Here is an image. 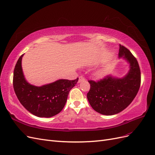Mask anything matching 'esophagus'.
<instances>
[{"label":"esophagus","mask_w":155,"mask_h":155,"mask_svg":"<svg viewBox=\"0 0 155 155\" xmlns=\"http://www.w3.org/2000/svg\"><path fill=\"white\" fill-rule=\"evenodd\" d=\"M84 80H85V78H84L83 76H79V77L78 83H81V82L83 81Z\"/></svg>","instance_id":"obj_1"}]
</instances>
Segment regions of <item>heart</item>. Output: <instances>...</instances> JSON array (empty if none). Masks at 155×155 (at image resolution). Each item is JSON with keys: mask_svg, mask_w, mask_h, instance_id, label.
<instances>
[{"mask_svg": "<svg viewBox=\"0 0 155 155\" xmlns=\"http://www.w3.org/2000/svg\"><path fill=\"white\" fill-rule=\"evenodd\" d=\"M99 76H103V72H100L99 73Z\"/></svg>", "mask_w": 155, "mask_h": 155, "instance_id": "obj_1", "label": "heart"}]
</instances>
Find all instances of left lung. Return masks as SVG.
<instances>
[{"label":"left lung","mask_w":155,"mask_h":155,"mask_svg":"<svg viewBox=\"0 0 155 155\" xmlns=\"http://www.w3.org/2000/svg\"><path fill=\"white\" fill-rule=\"evenodd\" d=\"M119 58L125 59L129 70L123 78L109 75L97 82L88 81L91 85L87 99L92 109L104 115L118 114L127 107L137 96L141 82L139 64L133 55L120 45Z\"/></svg>","instance_id":"obj_1"}]
</instances>
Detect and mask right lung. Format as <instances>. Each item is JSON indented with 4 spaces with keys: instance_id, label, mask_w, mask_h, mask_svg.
<instances>
[{
    "instance_id": "obj_1",
    "label": "right lung",
    "mask_w": 155,
    "mask_h": 155,
    "mask_svg": "<svg viewBox=\"0 0 155 155\" xmlns=\"http://www.w3.org/2000/svg\"><path fill=\"white\" fill-rule=\"evenodd\" d=\"M23 55L18 59L13 72V85L18 100L27 110L40 118H50L59 114L78 78L75 80L59 79L41 87L31 85L22 72Z\"/></svg>"
}]
</instances>
